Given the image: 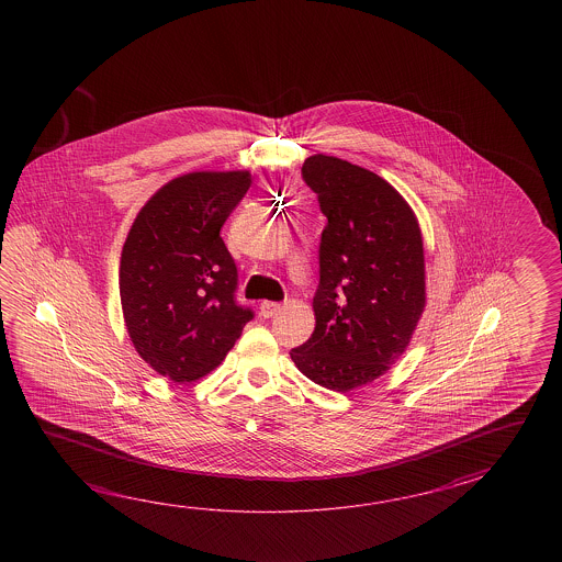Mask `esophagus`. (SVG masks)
<instances>
[{"mask_svg": "<svg viewBox=\"0 0 562 562\" xmlns=\"http://www.w3.org/2000/svg\"><path fill=\"white\" fill-rule=\"evenodd\" d=\"M279 310H281V305L276 303V301H263V303H261V307H259V313H261V317L269 319V317L277 315Z\"/></svg>", "mask_w": 562, "mask_h": 562, "instance_id": "obj_1", "label": "esophagus"}]
</instances>
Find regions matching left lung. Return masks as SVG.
Returning <instances> with one entry per match:
<instances>
[{"label": "left lung", "instance_id": "1", "mask_svg": "<svg viewBox=\"0 0 562 562\" xmlns=\"http://www.w3.org/2000/svg\"><path fill=\"white\" fill-rule=\"evenodd\" d=\"M301 172L327 225L315 329L291 359L311 382L346 394L406 351L426 307L424 240L406 199L368 168L315 155Z\"/></svg>", "mask_w": 562, "mask_h": 562}]
</instances>
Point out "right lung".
Wrapping results in <instances>:
<instances>
[{
    "instance_id": "add662e5",
    "label": "right lung",
    "mask_w": 562,
    "mask_h": 562,
    "mask_svg": "<svg viewBox=\"0 0 562 562\" xmlns=\"http://www.w3.org/2000/svg\"><path fill=\"white\" fill-rule=\"evenodd\" d=\"M249 187V170L172 179L146 201L122 247L120 303L132 346L172 382L215 370L252 319L235 301L237 265L221 239Z\"/></svg>"
}]
</instances>
